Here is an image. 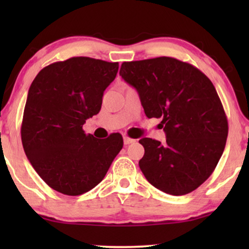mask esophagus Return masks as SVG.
<instances>
[{"label": "esophagus", "instance_id": "34e87169", "mask_svg": "<svg viewBox=\"0 0 249 249\" xmlns=\"http://www.w3.org/2000/svg\"><path fill=\"white\" fill-rule=\"evenodd\" d=\"M136 142L135 139H132V138H129V137H127V136H125V137H124V145L132 144V142Z\"/></svg>", "mask_w": 249, "mask_h": 249}]
</instances>
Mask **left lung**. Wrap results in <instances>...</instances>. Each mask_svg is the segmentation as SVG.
Listing matches in <instances>:
<instances>
[{
    "label": "left lung",
    "instance_id": "1",
    "mask_svg": "<svg viewBox=\"0 0 249 249\" xmlns=\"http://www.w3.org/2000/svg\"><path fill=\"white\" fill-rule=\"evenodd\" d=\"M120 76L137 90L147 118H161L166 142L142 138L139 168L162 192L180 196L202 185L226 147L228 120L212 81L175 57L121 64Z\"/></svg>",
    "mask_w": 249,
    "mask_h": 249
}]
</instances>
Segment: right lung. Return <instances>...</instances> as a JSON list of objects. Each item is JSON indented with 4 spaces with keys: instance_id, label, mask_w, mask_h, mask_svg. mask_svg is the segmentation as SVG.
<instances>
[{
    "instance_id": "obj_1",
    "label": "right lung",
    "mask_w": 249,
    "mask_h": 249,
    "mask_svg": "<svg viewBox=\"0 0 249 249\" xmlns=\"http://www.w3.org/2000/svg\"><path fill=\"white\" fill-rule=\"evenodd\" d=\"M118 69V62L71 57L45 67L30 85L22 146L35 171L56 192L69 196L89 192L121 151L119 132L98 139L83 130L87 119L100 112Z\"/></svg>"
}]
</instances>
